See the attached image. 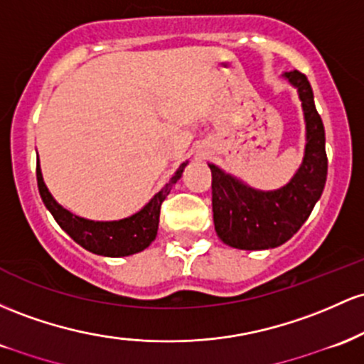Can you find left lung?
<instances>
[{
    "label": "left lung",
    "instance_id": "1",
    "mask_svg": "<svg viewBox=\"0 0 364 364\" xmlns=\"http://www.w3.org/2000/svg\"><path fill=\"white\" fill-rule=\"evenodd\" d=\"M284 77L297 89L306 122L304 158L291 182L277 191H258L208 163L213 177L215 230L230 247L259 251L282 246L303 227L323 193L328 160L313 89L299 70L285 72Z\"/></svg>",
    "mask_w": 364,
    "mask_h": 364
}]
</instances>
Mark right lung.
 Listing matches in <instances>:
<instances>
[{
    "instance_id": "obj_1",
    "label": "right lung",
    "mask_w": 364,
    "mask_h": 364,
    "mask_svg": "<svg viewBox=\"0 0 364 364\" xmlns=\"http://www.w3.org/2000/svg\"><path fill=\"white\" fill-rule=\"evenodd\" d=\"M186 165L187 161L178 166V170L175 171V175L170 178L168 183H165V187H163L160 193L154 194L153 199L141 211H137L132 216H127V218L113 220V222H94V220L80 218V216L73 215L68 210H65L63 206H60L43 181L39 158L38 166H36V175H38L39 194L44 206L50 210L56 223L79 246L94 252V255L108 256V258H120V256H130L144 251L156 239L161 203L170 194L173 183H177L178 178L182 177V171L186 168Z\"/></svg>"
}]
</instances>
